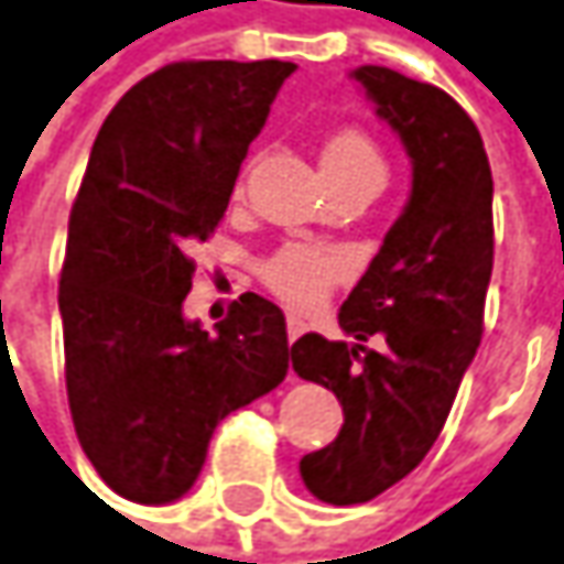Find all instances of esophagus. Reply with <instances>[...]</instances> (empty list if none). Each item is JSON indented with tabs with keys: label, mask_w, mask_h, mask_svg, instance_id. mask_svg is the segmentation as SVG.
<instances>
[{
	"label": "esophagus",
	"mask_w": 564,
	"mask_h": 564,
	"mask_svg": "<svg viewBox=\"0 0 564 564\" xmlns=\"http://www.w3.org/2000/svg\"><path fill=\"white\" fill-rule=\"evenodd\" d=\"M285 329H289V339L295 343V339H301V336H304L307 324H304L301 317H289V321H285Z\"/></svg>",
	"instance_id": "obj_1"
}]
</instances>
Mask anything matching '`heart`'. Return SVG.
I'll list each match as a JSON object with an SVG mask.
<instances>
[{
	"instance_id": "obj_1",
	"label": "heart",
	"mask_w": 564,
	"mask_h": 564,
	"mask_svg": "<svg viewBox=\"0 0 564 564\" xmlns=\"http://www.w3.org/2000/svg\"><path fill=\"white\" fill-rule=\"evenodd\" d=\"M321 164L333 189L352 181H365V177H383V155H380L378 142L358 127L336 129L321 149ZM260 275L279 301L311 311L346 275V263L339 253L324 250V247L289 243L269 257Z\"/></svg>"
}]
</instances>
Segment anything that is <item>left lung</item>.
Wrapping results in <instances>:
<instances>
[{
	"label": "left lung",
	"instance_id": "8db88e82",
	"mask_svg": "<svg viewBox=\"0 0 564 564\" xmlns=\"http://www.w3.org/2000/svg\"><path fill=\"white\" fill-rule=\"evenodd\" d=\"M355 78L406 145L412 196L339 311L355 346L321 333L292 346L297 378L343 403L336 441L301 457L304 486L329 505L371 501L425 460L479 349L495 260L492 167L469 113L383 66Z\"/></svg>",
	"mask_w": 564,
	"mask_h": 564
}]
</instances>
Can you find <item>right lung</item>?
Segmentation results:
<instances>
[{"instance_id":"right-lung-1","label":"right lung","mask_w":564,"mask_h":564,"mask_svg":"<svg viewBox=\"0 0 564 564\" xmlns=\"http://www.w3.org/2000/svg\"><path fill=\"white\" fill-rule=\"evenodd\" d=\"M184 59L135 82L100 127L72 203L59 314L82 451L129 501L196 482L215 425L289 371L285 314L240 295L218 333L184 321L189 250L225 218L240 161L295 72Z\"/></svg>"}]
</instances>
